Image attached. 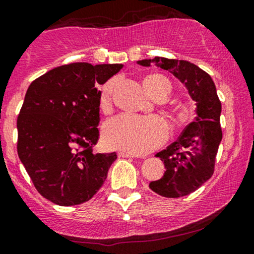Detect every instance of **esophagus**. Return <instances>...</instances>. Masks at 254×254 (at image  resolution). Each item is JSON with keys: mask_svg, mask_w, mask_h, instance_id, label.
Instances as JSON below:
<instances>
[{"mask_svg": "<svg viewBox=\"0 0 254 254\" xmlns=\"http://www.w3.org/2000/svg\"><path fill=\"white\" fill-rule=\"evenodd\" d=\"M119 156L121 157H137V155L133 154V152H126V151H120Z\"/></svg>", "mask_w": 254, "mask_h": 254, "instance_id": "obj_1", "label": "esophagus"}]
</instances>
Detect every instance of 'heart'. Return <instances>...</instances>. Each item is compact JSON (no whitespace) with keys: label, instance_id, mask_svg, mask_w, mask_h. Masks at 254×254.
Here are the masks:
<instances>
[{"label":"heart","instance_id":"obj_1","mask_svg":"<svg viewBox=\"0 0 254 254\" xmlns=\"http://www.w3.org/2000/svg\"><path fill=\"white\" fill-rule=\"evenodd\" d=\"M117 78H110L102 88L100 104L108 108L113 99ZM144 87L152 98L161 93L170 94L171 83L161 75H151L144 80ZM168 137L167 124L160 117L119 115L109 120L103 128V140L110 149L133 154H144L159 148Z\"/></svg>","mask_w":254,"mask_h":254}]
</instances>
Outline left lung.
Masks as SVG:
<instances>
[{
  "label": "left lung",
  "instance_id": "left-lung-1",
  "mask_svg": "<svg viewBox=\"0 0 254 254\" xmlns=\"http://www.w3.org/2000/svg\"><path fill=\"white\" fill-rule=\"evenodd\" d=\"M152 62L179 78L196 102L195 121L188 125L174 143L155 155L163 161L166 172L162 178L149 184L152 191L163 197H181L197 190L213 174L223 137L219 122L222 104L212 77L197 65L162 57L139 61L138 64L150 66Z\"/></svg>",
  "mask_w": 254,
  "mask_h": 254
}]
</instances>
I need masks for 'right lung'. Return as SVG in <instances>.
<instances>
[{"instance_id":"obj_1","label":"right lung","mask_w":254,"mask_h":254,"mask_svg":"<svg viewBox=\"0 0 254 254\" xmlns=\"http://www.w3.org/2000/svg\"><path fill=\"white\" fill-rule=\"evenodd\" d=\"M121 64L72 63L30 84L18 115L19 159L41 195L59 206L88 201L104 184L116 152L95 154L99 84Z\"/></svg>"}]
</instances>
